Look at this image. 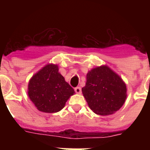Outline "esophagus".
Here are the masks:
<instances>
[{"mask_svg": "<svg viewBox=\"0 0 150 150\" xmlns=\"http://www.w3.org/2000/svg\"><path fill=\"white\" fill-rule=\"evenodd\" d=\"M75 92L78 94L82 93V89H81V87L78 86V87H76V88H75Z\"/></svg>", "mask_w": 150, "mask_h": 150, "instance_id": "1", "label": "esophagus"}]
</instances>
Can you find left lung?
<instances>
[{
	"label": "left lung",
	"mask_w": 150,
	"mask_h": 150,
	"mask_svg": "<svg viewBox=\"0 0 150 150\" xmlns=\"http://www.w3.org/2000/svg\"><path fill=\"white\" fill-rule=\"evenodd\" d=\"M82 92L89 108L103 116L117 111L127 97L125 83L107 65L96 67L87 73Z\"/></svg>",
	"instance_id": "left-lung-1"
}]
</instances>
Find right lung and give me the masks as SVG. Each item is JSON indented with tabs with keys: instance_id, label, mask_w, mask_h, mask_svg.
<instances>
[{
	"instance_id": "obj_1",
	"label": "right lung",
	"mask_w": 150,
	"mask_h": 150,
	"mask_svg": "<svg viewBox=\"0 0 150 150\" xmlns=\"http://www.w3.org/2000/svg\"><path fill=\"white\" fill-rule=\"evenodd\" d=\"M75 91L58 71V66L47 64L31 78L28 95L40 111L56 113L62 110Z\"/></svg>"
}]
</instances>
